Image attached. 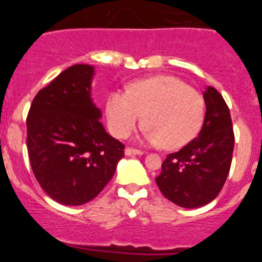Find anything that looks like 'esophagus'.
Returning <instances> with one entry per match:
<instances>
[{
    "mask_svg": "<svg viewBox=\"0 0 262 262\" xmlns=\"http://www.w3.org/2000/svg\"><path fill=\"white\" fill-rule=\"evenodd\" d=\"M124 155H126V156H140V155H143V151L134 149V148H126V149H124Z\"/></svg>",
    "mask_w": 262,
    "mask_h": 262,
    "instance_id": "esophagus-1",
    "label": "esophagus"
}]
</instances>
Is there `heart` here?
Instances as JSON below:
<instances>
[{"label":"heart","instance_id":"1","mask_svg":"<svg viewBox=\"0 0 262 262\" xmlns=\"http://www.w3.org/2000/svg\"><path fill=\"white\" fill-rule=\"evenodd\" d=\"M108 128L118 138H127L142 123L149 127L147 139L152 144L177 149L200 133L205 102L196 90L172 76H157L135 81L128 93L114 90L106 102Z\"/></svg>","mask_w":262,"mask_h":262}]
</instances>
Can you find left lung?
I'll use <instances>...</instances> for the list:
<instances>
[{
	"mask_svg": "<svg viewBox=\"0 0 262 262\" xmlns=\"http://www.w3.org/2000/svg\"><path fill=\"white\" fill-rule=\"evenodd\" d=\"M206 115L198 138L164 160L156 184L166 200L185 209L214 201L232 161L233 136L230 108L215 88L203 93Z\"/></svg>",
	"mask_w": 262,
	"mask_h": 262,
	"instance_id": "left-lung-1",
	"label": "left lung"
}]
</instances>
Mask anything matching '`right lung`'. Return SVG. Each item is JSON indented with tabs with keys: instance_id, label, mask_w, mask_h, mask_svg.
Segmentation results:
<instances>
[{
	"instance_id": "obj_1",
	"label": "right lung",
	"mask_w": 262,
	"mask_h": 262,
	"mask_svg": "<svg viewBox=\"0 0 262 262\" xmlns=\"http://www.w3.org/2000/svg\"><path fill=\"white\" fill-rule=\"evenodd\" d=\"M94 67L76 64L39 90L27 115V151L41 189L53 201L80 206L96 198L124 156L106 133L92 98Z\"/></svg>"
}]
</instances>
